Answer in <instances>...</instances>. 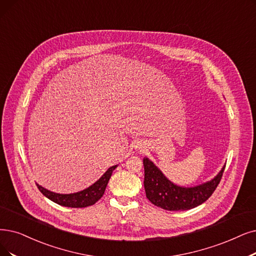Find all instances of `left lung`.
<instances>
[{"instance_id": "1", "label": "left lung", "mask_w": 256, "mask_h": 256, "mask_svg": "<svg viewBox=\"0 0 256 256\" xmlns=\"http://www.w3.org/2000/svg\"><path fill=\"white\" fill-rule=\"evenodd\" d=\"M145 170L144 187L147 198L162 209L184 211L196 208L205 202L216 189L222 180L224 165L218 174L210 182L196 187H180L170 182L149 158L142 160Z\"/></svg>"}]
</instances>
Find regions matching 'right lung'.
Returning a JSON list of instances; mask_svg holds the SVG:
<instances>
[{
    "label": "right lung",
    "instance_id": "1",
    "mask_svg": "<svg viewBox=\"0 0 256 256\" xmlns=\"http://www.w3.org/2000/svg\"><path fill=\"white\" fill-rule=\"evenodd\" d=\"M118 167V165L110 167L102 178L96 182L94 185H91L87 189L80 191L76 193H70V194H60L52 191H49L42 186H40L36 184L38 190L42 192L44 196L49 198L50 200L54 202L56 204H58L60 206L64 207H70V208H85L94 204L103 196V194L106 190L107 184L109 182V178H111L112 172Z\"/></svg>",
    "mask_w": 256,
    "mask_h": 256
}]
</instances>
